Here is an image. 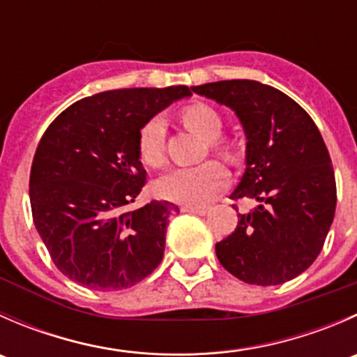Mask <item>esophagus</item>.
<instances>
[{
    "label": "esophagus",
    "instance_id": "34e87169",
    "mask_svg": "<svg viewBox=\"0 0 357 357\" xmlns=\"http://www.w3.org/2000/svg\"><path fill=\"white\" fill-rule=\"evenodd\" d=\"M181 212H190V214H199V215H205L207 214V208L205 207H192V205H183Z\"/></svg>",
    "mask_w": 357,
    "mask_h": 357
}]
</instances>
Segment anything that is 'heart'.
<instances>
[{
    "label": "heart",
    "mask_w": 357,
    "mask_h": 357,
    "mask_svg": "<svg viewBox=\"0 0 357 357\" xmlns=\"http://www.w3.org/2000/svg\"><path fill=\"white\" fill-rule=\"evenodd\" d=\"M185 126L202 138L208 139V149L222 157H233V146L221 138L222 119L214 107L207 103H193L181 110ZM165 129L160 117H152L142 128L138 136V152L149 167H162L165 162ZM228 183V171L221 162L208 160L195 167H178L162 176L157 181V193L176 204L199 205L208 204Z\"/></svg>",
    "instance_id": "obj_1"
}]
</instances>
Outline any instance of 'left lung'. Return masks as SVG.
Listing matches in <instances>:
<instances>
[{
  "label": "left lung",
  "mask_w": 357,
  "mask_h": 357,
  "mask_svg": "<svg viewBox=\"0 0 357 357\" xmlns=\"http://www.w3.org/2000/svg\"><path fill=\"white\" fill-rule=\"evenodd\" d=\"M192 89L238 115L247 167L229 199L259 204L238 214L235 231L215 243L219 262L250 285L289 282L316 261L335 215L337 185L321 132L307 112L273 86L231 79Z\"/></svg>",
  "instance_id": "obj_1"
}]
</instances>
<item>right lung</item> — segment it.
<instances>
[{
    "mask_svg": "<svg viewBox=\"0 0 357 357\" xmlns=\"http://www.w3.org/2000/svg\"><path fill=\"white\" fill-rule=\"evenodd\" d=\"M188 86L112 89L72 103L43 135L29 178L32 219L56 268L91 290L136 285L160 264L178 205L129 211L146 185L143 126Z\"/></svg>",
    "mask_w": 357,
    "mask_h": 357,
    "instance_id": "obj_1",
    "label": "right lung"
}]
</instances>
